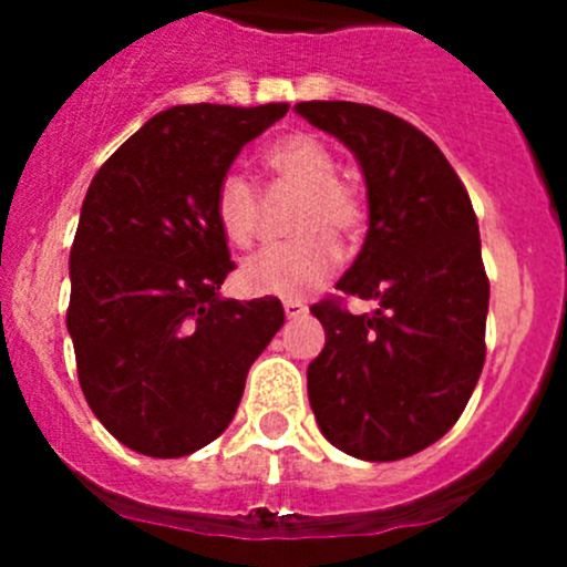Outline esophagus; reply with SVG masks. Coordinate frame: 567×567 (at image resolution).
Instances as JSON below:
<instances>
[{"label":"esophagus","instance_id":"1","mask_svg":"<svg viewBox=\"0 0 567 567\" xmlns=\"http://www.w3.org/2000/svg\"><path fill=\"white\" fill-rule=\"evenodd\" d=\"M284 312H287L289 320H300V318H307L309 309L300 303V300H284Z\"/></svg>","mask_w":567,"mask_h":567}]
</instances>
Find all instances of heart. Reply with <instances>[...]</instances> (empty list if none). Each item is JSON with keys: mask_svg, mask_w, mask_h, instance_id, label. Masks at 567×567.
<instances>
[{"mask_svg": "<svg viewBox=\"0 0 567 567\" xmlns=\"http://www.w3.org/2000/svg\"><path fill=\"white\" fill-rule=\"evenodd\" d=\"M264 164L275 178L300 193L295 209L298 238L260 249L244 260L240 287L249 295L307 298L340 267V238H358L363 227V198L352 184L338 182V162L323 142L309 133L280 135L264 150ZM215 218L235 247H249L258 233V193L247 175L227 173L215 189Z\"/></svg>", "mask_w": 567, "mask_h": 567, "instance_id": "heart-1", "label": "heart"}]
</instances>
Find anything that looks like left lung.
Returning <instances> with one entry per match:
<instances>
[{
    "mask_svg": "<svg viewBox=\"0 0 567 567\" xmlns=\"http://www.w3.org/2000/svg\"><path fill=\"white\" fill-rule=\"evenodd\" d=\"M295 113L358 158L369 233L338 289L378 300L372 315L312 307L327 346L307 369L309 405L340 452L412 457L457 423L483 372L477 215L437 144L398 115L354 102H300Z\"/></svg>",
    "mask_w": 567,
    "mask_h": 567,
    "instance_id": "obj_1",
    "label": "left lung"
}]
</instances>
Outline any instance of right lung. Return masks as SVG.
<instances>
[{
	"label": "right lung",
	"mask_w": 567,
	"mask_h": 567,
	"mask_svg": "<svg viewBox=\"0 0 567 567\" xmlns=\"http://www.w3.org/2000/svg\"><path fill=\"white\" fill-rule=\"evenodd\" d=\"M289 104H175L110 155L70 249L68 332L99 423L147 457H184L233 423L249 365L284 327L278 298L221 295L215 189Z\"/></svg>",
	"instance_id": "1"
}]
</instances>
